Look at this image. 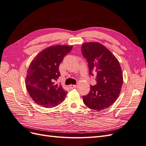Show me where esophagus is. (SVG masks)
Instances as JSON below:
<instances>
[{"instance_id":"34e87169","label":"esophagus","mask_w":146,"mask_h":146,"mask_svg":"<svg viewBox=\"0 0 146 146\" xmlns=\"http://www.w3.org/2000/svg\"><path fill=\"white\" fill-rule=\"evenodd\" d=\"M76 86H77L76 85H70L69 86V88H70V89H73V88H76Z\"/></svg>"}]
</instances>
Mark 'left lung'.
<instances>
[{
	"label": "left lung",
	"mask_w": 146,
	"mask_h": 146,
	"mask_svg": "<svg viewBox=\"0 0 146 146\" xmlns=\"http://www.w3.org/2000/svg\"><path fill=\"white\" fill-rule=\"evenodd\" d=\"M82 54L86 58L90 74H96V85L90 86L88 95L83 96L85 105L90 109L100 111L108 108L121 92L123 75L117 59L108 48L98 42H85Z\"/></svg>",
	"instance_id": "8db88e82"
}]
</instances>
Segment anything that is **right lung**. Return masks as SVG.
Returning <instances> with one entry per match:
<instances>
[{
  "label": "right lung",
  "instance_id": "right-lung-1",
  "mask_svg": "<svg viewBox=\"0 0 146 146\" xmlns=\"http://www.w3.org/2000/svg\"><path fill=\"white\" fill-rule=\"evenodd\" d=\"M72 47L68 45L48 47L39 52L31 62L25 79L26 88L31 98L37 105L52 108L64 100L67 91L54 81L61 76L59 66Z\"/></svg>",
  "mask_w": 146,
  "mask_h": 146
}]
</instances>
